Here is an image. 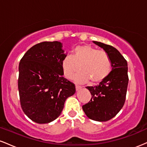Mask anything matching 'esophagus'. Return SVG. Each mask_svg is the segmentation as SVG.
<instances>
[{"label":"esophagus","instance_id":"1","mask_svg":"<svg viewBox=\"0 0 147 147\" xmlns=\"http://www.w3.org/2000/svg\"><path fill=\"white\" fill-rule=\"evenodd\" d=\"M76 90H80L81 88H82V86H79V85H76Z\"/></svg>","mask_w":147,"mask_h":147}]
</instances>
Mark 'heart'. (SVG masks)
Segmentation results:
<instances>
[{
  "label": "heart",
  "mask_w": 147,
  "mask_h": 147,
  "mask_svg": "<svg viewBox=\"0 0 147 147\" xmlns=\"http://www.w3.org/2000/svg\"><path fill=\"white\" fill-rule=\"evenodd\" d=\"M64 75L68 79L74 77L80 83L90 81L97 84L104 81L112 70V62L105 52L99 51L88 45H77L73 48L72 55H65L61 61Z\"/></svg>",
  "instance_id": "obj_1"
}]
</instances>
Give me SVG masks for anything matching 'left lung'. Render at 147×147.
Listing matches in <instances>:
<instances>
[{"instance_id":"obj_1","label":"left lung","mask_w":147,"mask_h":147,"mask_svg":"<svg viewBox=\"0 0 147 147\" xmlns=\"http://www.w3.org/2000/svg\"><path fill=\"white\" fill-rule=\"evenodd\" d=\"M93 43L108 54L112 62V70L99 85L86 87L92 97L82 109L90 119L106 122L114 117L125 102L129 83L128 65L124 57L114 47L101 42Z\"/></svg>"}]
</instances>
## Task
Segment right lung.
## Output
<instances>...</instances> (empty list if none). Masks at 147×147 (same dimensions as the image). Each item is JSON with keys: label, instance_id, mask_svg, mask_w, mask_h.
<instances>
[{"label": "right lung", "instance_id": "obj_1", "mask_svg": "<svg viewBox=\"0 0 147 147\" xmlns=\"http://www.w3.org/2000/svg\"><path fill=\"white\" fill-rule=\"evenodd\" d=\"M61 43L44 41L29 49L20 61L18 88L24 113L33 122L47 124L56 119L75 86L63 77L65 56Z\"/></svg>", "mask_w": 147, "mask_h": 147}]
</instances>
